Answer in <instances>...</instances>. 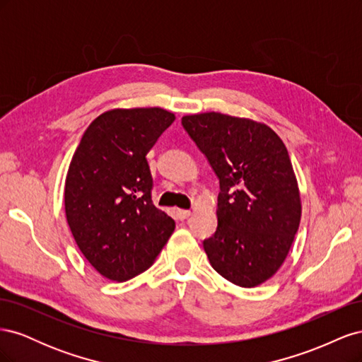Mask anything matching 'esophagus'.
Listing matches in <instances>:
<instances>
[{
    "label": "esophagus",
    "mask_w": 362,
    "mask_h": 362,
    "mask_svg": "<svg viewBox=\"0 0 362 362\" xmlns=\"http://www.w3.org/2000/svg\"><path fill=\"white\" fill-rule=\"evenodd\" d=\"M190 214H192V211H189V210H177V216L180 221H185V218L190 217Z\"/></svg>",
    "instance_id": "esophagus-1"
}]
</instances>
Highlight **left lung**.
<instances>
[{"mask_svg":"<svg viewBox=\"0 0 362 362\" xmlns=\"http://www.w3.org/2000/svg\"><path fill=\"white\" fill-rule=\"evenodd\" d=\"M221 184L217 229L204 240L213 269L252 288L286 261L299 229L302 204L288 151L266 124L222 113L181 119Z\"/></svg>","mask_w":362,"mask_h":362,"instance_id":"1","label":"left lung"}]
</instances>
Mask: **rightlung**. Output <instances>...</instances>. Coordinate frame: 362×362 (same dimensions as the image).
Wrapping results in <instances>:
<instances>
[{
	"label": "right lung",
	"instance_id": "obj_1",
	"mask_svg": "<svg viewBox=\"0 0 362 362\" xmlns=\"http://www.w3.org/2000/svg\"><path fill=\"white\" fill-rule=\"evenodd\" d=\"M175 120L160 107L113 108L87 127L64 182V211L98 273L128 281L152 266L175 229L152 204L146 154Z\"/></svg>",
	"mask_w": 362,
	"mask_h": 362
}]
</instances>
